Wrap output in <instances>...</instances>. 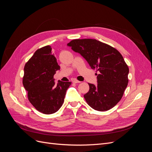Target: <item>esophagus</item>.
<instances>
[{"label":"esophagus","mask_w":152,"mask_h":152,"mask_svg":"<svg viewBox=\"0 0 152 152\" xmlns=\"http://www.w3.org/2000/svg\"><path fill=\"white\" fill-rule=\"evenodd\" d=\"M72 82H73V83H75V84H77V83H80V81H79V80H77L76 79H74V80H72Z\"/></svg>","instance_id":"esophagus-1"}]
</instances>
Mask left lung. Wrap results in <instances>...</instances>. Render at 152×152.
<instances>
[{"label":"left lung","mask_w":152,"mask_h":152,"mask_svg":"<svg viewBox=\"0 0 152 152\" xmlns=\"http://www.w3.org/2000/svg\"><path fill=\"white\" fill-rule=\"evenodd\" d=\"M68 45L80 54L92 69H97V85L88 83L84 98L98 111H107L122 97L128 84L129 68L117 49L96 39H75Z\"/></svg>","instance_id":"obj_1"}]
</instances>
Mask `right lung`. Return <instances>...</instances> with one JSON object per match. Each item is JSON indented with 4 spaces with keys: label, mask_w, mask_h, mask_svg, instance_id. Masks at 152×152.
I'll list each match as a JSON object with an SVG mask.
<instances>
[{
    "label": "right lung",
    "mask_w": 152,
    "mask_h": 152,
    "mask_svg": "<svg viewBox=\"0 0 152 152\" xmlns=\"http://www.w3.org/2000/svg\"><path fill=\"white\" fill-rule=\"evenodd\" d=\"M49 45L37 50L24 68L23 84L30 102L39 111L52 114L61 108L71 82L58 80L54 75L60 70Z\"/></svg>",
    "instance_id": "1"
}]
</instances>
